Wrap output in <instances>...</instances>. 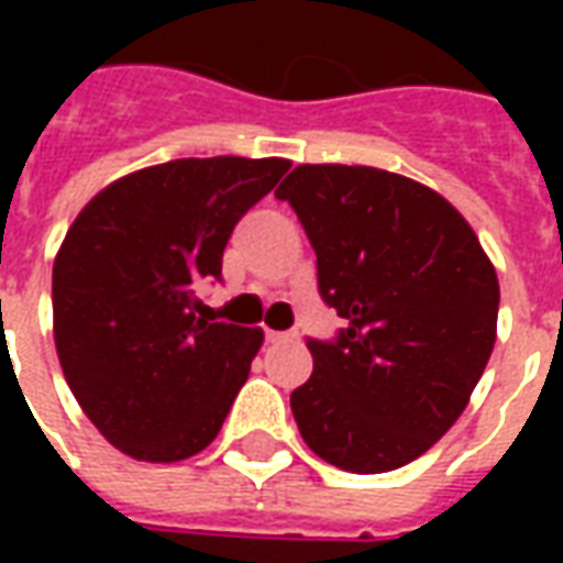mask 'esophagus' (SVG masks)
Masks as SVG:
<instances>
[{"instance_id": "esophagus-1", "label": "esophagus", "mask_w": 563, "mask_h": 563, "mask_svg": "<svg viewBox=\"0 0 563 563\" xmlns=\"http://www.w3.org/2000/svg\"><path fill=\"white\" fill-rule=\"evenodd\" d=\"M265 338H268V343H286V341H295L298 334L295 331H265Z\"/></svg>"}]
</instances>
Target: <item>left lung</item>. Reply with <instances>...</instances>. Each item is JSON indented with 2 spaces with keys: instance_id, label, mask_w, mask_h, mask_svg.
Wrapping results in <instances>:
<instances>
[{
  "instance_id": "8db88e82",
  "label": "left lung",
  "mask_w": 563,
  "mask_h": 563,
  "mask_svg": "<svg viewBox=\"0 0 563 563\" xmlns=\"http://www.w3.org/2000/svg\"><path fill=\"white\" fill-rule=\"evenodd\" d=\"M346 329L307 341L292 413L319 459L398 471L455 424L497 341L500 286L471 222L431 186L371 165H298L277 189Z\"/></svg>"
}]
</instances>
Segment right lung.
Here are the masks:
<instances>
[{"instance_id": "1", "label": "right lung", "mask_w": 563, "mask_h": 563, "mask_svg": "<svg viewBox=\"0 0 563 563\" xmlns=\"http://www.w3.org/2000/svg\"><path fill=\"white\" fill-rule=\"evenodd\" d=\"M289 159H172L108 184L54 258V343L99 434L139 461L172 464L220 434L262 350V329L201 313L234 222Z\"/></svg>"}]
</instances>
